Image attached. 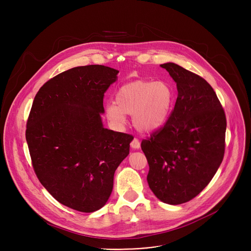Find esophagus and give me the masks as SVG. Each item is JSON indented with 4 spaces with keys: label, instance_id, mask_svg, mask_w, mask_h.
<instances>
[{
    "label": "esophagus",
    "instance_id": "1",
    "mask_svg": "<svg viewBox=\"0 0 251 251\" xmlns=\"http://www.w3.org/2000/svg\"><path fill=\"white\" fill-rule=\"evenodd\" d=\"M140 145H141V144H140L139 140L136 139V138H134L133 141L131 142V148L134 149V150H138V149L140 148Z\"/></svg>",
    "mask_w": 251,
    "mask_h": 251
}]
</instances>
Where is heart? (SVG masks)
Listing matches in <instances>:
<instances>
[{
    "mask_svg": "<svg viewBox=\"0 0 251 251\" xmlns=\"http://www.w3.org/2000/svg\"><path fill=\"white\" fill-rule=\"evenodd\" d=\"M175 98V90L167 81L137 80L118 88L115 101L106 103L105 113L116 127L125 124L126 115H133L137 130L152 133L167 123Z\"/></svg>",
    "mask_w": 251,
    "mask_h": 251,
    "instance_id": "heart-1",
    "label": "heart"
}]
</instances>
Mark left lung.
Returning <instances> with one entry per match:
<instances>
[{"label": "left lung", "instance_id": "obj_1", "mask_svg": "<svg viewBox=\"0 0 251 251\" xmlns=\"http://www.w3.org/2000/svg\"><path fill=\"white\" fill-rule=\"evenodd\" d=\"M176 83L177 97L165 126L143 140L147 181L163 202L181 204L211 181L225 155L226 114L212 87L174 62L160 65Z\"/></svg>", "mask_w": 251, "mask_h": 251}]
</instances>
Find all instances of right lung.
Masks as SVG:
<instances>
[{
	"label": "right lung",
	"mask_w": 251,
	"mask_h": 251,
	"mask_svg": "<svg viewBox=\"0 0 251 251\" xmlns=\"http://www.w3.org/2000/svg\"><path fill=\"white\" fill-rule=\"evenodd\" d=\"M117 69L94 64L68 69L34 97L25 139L40 182L61 204L82 212L108 201L114 173L132 136L103 126V96Z\"/></svg>",
	"instance_id": "add662e5"
}]
</instances>
